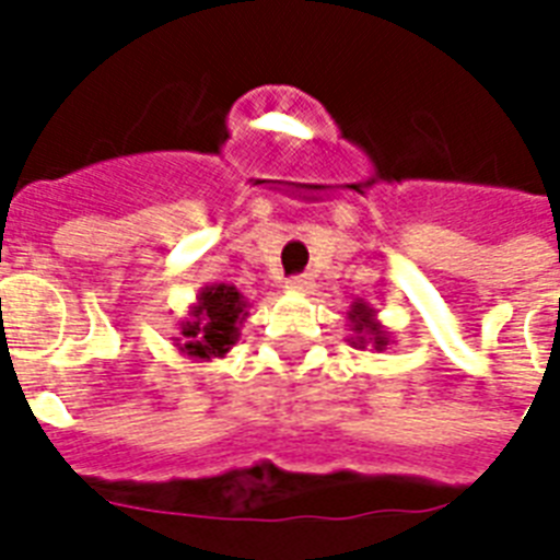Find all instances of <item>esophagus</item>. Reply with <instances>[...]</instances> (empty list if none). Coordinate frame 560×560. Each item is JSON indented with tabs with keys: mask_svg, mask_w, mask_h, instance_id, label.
Returning a JSON list of instances; mask_svg holds the SVG:
<instances>
[{
	"mask_svg": "<svg viewBox=\"0 0 560 560\" xmlns=\"http://www.w3.org/2000/svg\"><path fill=\"white\" fill-rule=\"evenodd\" d=\"M288 288L299 290V293H307V290L314 288V281L307 279V276H293V279H288Z\"/></svg>",
	"mask_w": 560,
	"mask_h": 560,
	"instance_id": "1",
	"label": "esophagus"
}]
</instances>
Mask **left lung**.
Masks as SVG:
<instances>
[{"label": "left lung", "mask_w": 560, "mask_h": 560, "mask_svg": "<svg viewBox=\"0 0 560 560\" xmlns=\"http://www.w3.org/2000/svg\"><path fill=\"white\" fill-rule=\"evenodd\" d=\"M346 323H349L351 349L383 351L392 342V334L386 331V325L377 319V311L369 307V302H354L349 314H346Z\"/></svg>", "instance_id": "1"}]
</instances>
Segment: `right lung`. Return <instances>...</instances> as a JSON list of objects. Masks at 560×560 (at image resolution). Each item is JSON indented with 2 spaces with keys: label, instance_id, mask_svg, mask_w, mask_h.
<instances>
[{
  "label": "right lung",
  "instance_id": "1",
  "mask_svg": "<svg viewBox=\"0 0 560 560\" xmlns=\"http://www.w3.org/2000/svg\"><path fill=\"white\" fill-rule=\"evenodd\" d=\"M249 307L253 305L235 284H206L197 290L188 314L179 319V337H174V349L200 363L226 358L232 346L241 340Z\"/></svg>",
  "mask_w": 560,
  "mask_h": 560
}]
</instances>
